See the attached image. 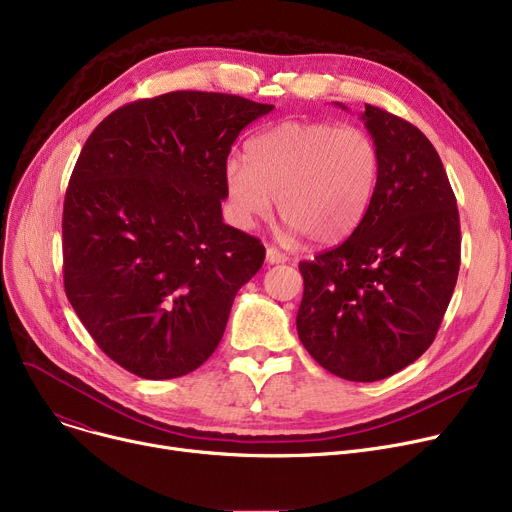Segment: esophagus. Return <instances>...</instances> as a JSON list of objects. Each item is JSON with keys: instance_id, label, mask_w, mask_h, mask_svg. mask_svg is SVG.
Returning <instances> with one entry per match:
<instances>
[{"instance_id": "esophagus-1", "label": "esophagus", "mask_w": 512, "mask_h": 512, "mask_svg": "<svg viewBox=\"0 0 512 512\" xmlns=\"http://www.w3.org/2000/svg\"><path fill=\"white\" fill-rule=\"evenodd\" d=\"M265 259H267V263H284L288 257L282 253V251H278L276 247H267V253H265Z\"/></svg>"}]
</instances>
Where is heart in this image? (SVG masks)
<instances>
[{
  "label": "heart",
  "instance_id": "b5f03b06",
  "mask_svg": "<svg viewBox=\"0 0 512 512\" xmlns=\"http://www.w3.org/2000/svg\"><path fill=\"white\" fill-rule=\"evenodd\" d=\"M245 160L224 166V185L243 226L265 220L278 199L290 232L333 245L364 220L379 187L381 152L364 129L286 121L257 133Z\"/></svg>",
  "mask_w": 512,
  "mask_h": 512
}]
</instances>
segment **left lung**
Wrapping results in <instances>:
<instances>
[{"label":"left lung","instance_id":"left-lung-1","mask_svg":"<svg viewBox=\"0 0 512 512\" xmlns=\"http://www.w3.org/2000/svg\"><path fill=\"white\" fill-rule=\"evenodd\" d=\"M362 121L381 152L379 187L342 245L298 263L304 294L296 329L325 370L372 383L434 342L459 276L461 228L445 166L426 135L372 105Z\"/></svg>","mask_w":512,"mask_h":512}]
</instances>
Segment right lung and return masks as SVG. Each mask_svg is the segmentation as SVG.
I'll return each mask as SVG.
<instances>
[{
    "instance_id": "obj_1",
    "label": "right lung",
    "mask_w": 512,
    "mask_h": 512,
    "mask_svg": "<svg viewBox=\"0 0 512 512\" xmlns=\"http://www.w3.org/2000/svg\"><path fill=\"white\" fill-rule=\"evenodd\" d=\"M249 98L179 90L123 105L86 140L63 201V286L96 346L142 379L193 372L218 348L259 238L222 220L224 166Z\"/></svg>"
}]
</instances>
